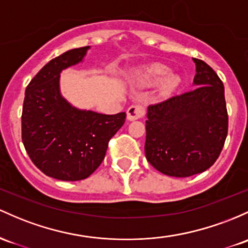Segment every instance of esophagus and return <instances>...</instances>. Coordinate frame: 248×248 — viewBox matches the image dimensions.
Returning <instances> with one entry per match:
<instances>
[{"label": "esophagus", "instance_id": "esophagus-1", "mask_svg": "<svg viewBox=\"0 0 248 248\" xmlns=\"http://www.w3.org/2000/svg\"><path fill=\"white\" fill-rule=\"evenodd\" d=\"M146 109L141 105H133L127 109V120L128 121H135V120L142 118L145 115Z\"/></svg>", "mask_w": 248, "mask_h": 248}]
</instances>
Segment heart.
Returning a JSON list of instances; mask_svg holds the SVG:
<instances>
[{"label":"heart","mask_w":248,"mask_h":248,"mask_svg":"<svg viewBox=\"0 0 248 248\" xmlns=\"http://www.w3.org/2000/svg\"><path fill=\"white\" fill-rule=\"evenodd\" d=\"M137 81L143 87L159 84V93L165 97L170 96L181 83L180 78L170 73V68L162 63H153L143 68L137 74Z\"/></svg>","instance_id":"1"}]
</instances>
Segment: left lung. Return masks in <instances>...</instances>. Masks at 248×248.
Wrapping results in <instances>:
<instances>
[{
    "label": "left lung",
    "instance_id": "1",
    "mask_svg": "<svg viewBox=\"0 0 248 248\" xmlns=\"http://www.w3.org/2000/svg\"><path fill=\"white\" fill-rule=\"evenodd\" d=\"M193 61L195 88L147 109V160L159 172L176 178L208 170L227 137L224 84L206 62Z\"/></svg>",
    "mask_w": 248,
    "mask_h": 248
}]
</instances>
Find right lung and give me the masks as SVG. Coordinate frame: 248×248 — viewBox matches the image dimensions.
Wrapping results in <instances>:
<instances>
[{
	"instance_id": "obj_1",
	"label": "right lung",
	"mask_w": 248,
	"mask_h": 248,
	"mask_svg": "<svg viewBox=\"0 0 248 248\" xmlns=\"http://www.w3.org/2000/svg\"><path fill=\"white\" fill-rule=\"evenodd\" d=\"M89 48L70 49L50 60L24 94V148L41 172L62 181L88 178L101 165L108 142L126 119L124 111L107 115L80 109L62 96V70L82 62Z\"/></svg>"
}]
</instances>
